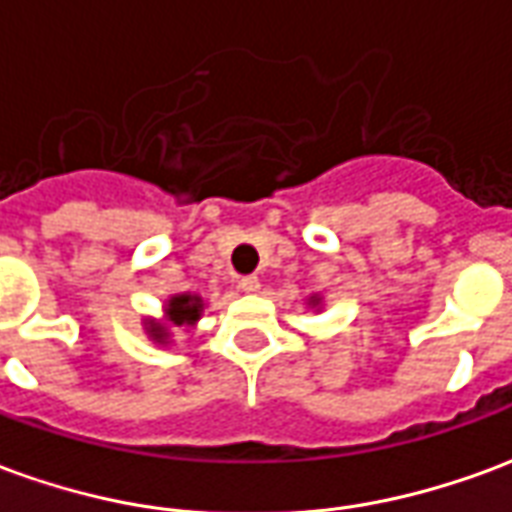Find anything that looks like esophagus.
<instances>
[{
    "label": "esophagus",
    "mask_w": 512,
    "mask_h": 512,
    "mask_svg": "<svg viewBox=\"0 0 512 512\" xmlns=\"http://www.w3.org/2000/svg\"><path fill=\"white\" fill-rule=\"evenodd\" d=\"M238 288L244 290V293H257L260 290V279L257 277H244L238 282Z\"/></svg>",
    "instance_id": "34e87169"
}]
</instances>
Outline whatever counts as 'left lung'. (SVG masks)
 I'll use <instances>...</instances> for the list:
<instances>
[{
  "mask_svg": "<svg viewBox=\"0 0 512 512\" xmlns=\"http://www.w3.org/2000/svg\"><path fill=\"white\" fill-rule=\"evenodd\" d=\"M307 304H310V307H315V310H318V307H321V304H323V299H321V296H310V301H307Z\"/></svg>",
  "mask_w": 512,
  "mask_h": 512,
  "instance_id": "1",
  "label": "left lung"
}]
</instances>
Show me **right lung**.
<instances>
[{
    "instance_id": "1",
    "label": "right lung",
    "mask_w": 512,
    "mask_h": 512,
    "mask_svg": "<svg viewBox=\"0 0 512 512\" xmlns=\"http://www.w3.org/2000/svg\"><path fill=\"white\" fill-rule=\"evenodd\" d=\"M164 318L156 321V318H145L142 326H145V334L150 343L156 345H169L172 343V329H194L197 321L205 312V299L197 296V293H172L167 301H164Z\"/></svg>"
}]
</instances>
